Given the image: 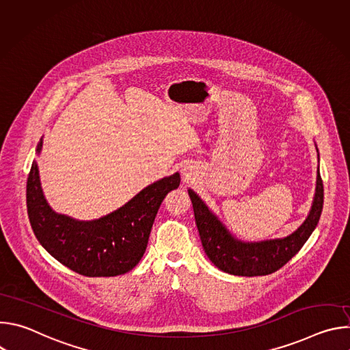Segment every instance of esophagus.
I'll return each instance as SVG.
<instances>
[{
  "label": "esophagus",
  "mask_w": 350,
  "mask_h": 350,
  "mask_svg": "<svg viewBox=\"0 0 350 350\" xmlns=\"http://www.w3.org/2000/svg\"><path fill=\"white\" fill-rule=\"evenodd\" d=\"M193 174H195V172H193L192 166H183V167H181V176H183V180H184V181L191 180Z\"/></svg>",
  "instance_id": "34e87169"
}]
</instances>
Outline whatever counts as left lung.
<instances>
[{"mask_svg":"<svg viewBox=\"0 0 350 350\" xmlns=\"http://www.w3.org/2000/svg\"><path fill=\"white\" fill-rule=\"evenodd\" d=\"M188 195L192 202L199 237L209 260L221 271L241 277L267 275L288 263L301 251L317 227L324 204L323 180L317 170L312 208L306 220L297 230L284 238L245 242L228 231L193 189L188 188Z\"/></svg>","mask_w":350,"mask_h":350,"instance_id":"8db88e82","label":"left lung"}]
</instances>
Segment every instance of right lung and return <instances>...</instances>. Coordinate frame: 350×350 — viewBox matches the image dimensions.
I'll use <instances>...</instances> for the list:
<instances>
[{"label":"right lung","mask_w":350,"mask_h":350,"mask_svg":"<svg viewBox=\"0 0 350 350\" xmlns=\"http://www.w3.org/2000/svg\"><path fill=\"white\" fill-rule=\"evenodd\" d=\"M42 137L36 148L41 154ZM180 174L141 189L122 208L94 220L57 213L44 196L37 162L27 177V215L45 251L68 269L87 277H113L134 269L145 254L149 234L165 196L178 188Z\"/></svg>","instance_id":"1"}]
</instances>
